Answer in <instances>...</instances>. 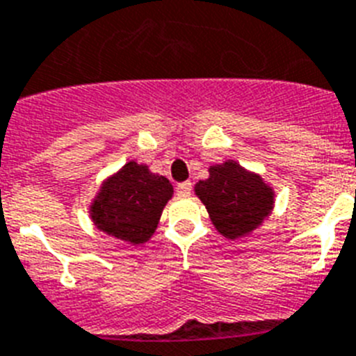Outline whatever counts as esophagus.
<instances>
[{
    "instance_id": "1",
    "label": "esophagus",
    "mask_w": 356,
    "mask_h": 356,
    "mask_svg": "<svg viewBox=\"0 0 356 356\" xmlns=\"http://www.w3.org/2000/svg\"><path fill=\"white\" fill-rule=\"evenodd\" d=\"M191 191H193V184H191V181H181V184H178V187H176V193L180 196L191 195Z\"/></svg>"
}]
</instances>
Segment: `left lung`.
<instances>
[{"instance_id": "obj_1", "label": "left lung", "mask_w": 356, "mask_h": 356, "mask_svg": "<svg viewBox=\"0 0 356 356\" xmlns=\"http://www.w3.org/2000/svg\"><path fill=\"white\" fill-rule=\"evenodd\" d=\"M209 175L196 184L195 191L224 236L251 233L271 213L273 193L260 176L248 172L236 161L213 165Z\"/></svg>"}]
</instances>
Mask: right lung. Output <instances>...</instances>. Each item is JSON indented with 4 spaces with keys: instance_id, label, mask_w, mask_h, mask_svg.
I'll list each match as a JSON object with an SVG mask.
<instances>
[{
    "instance_id": "right-lung-1",
    "label": "right lung",
    "mask_w": 356,
    "mask_h": 356,
    "mask_svg": "<svg viewBox=\"0 0 356 356\" xmlns=\"http://www.w3.org/2000/svg\"><path fill=\"white\" fill-rule=\"evenodd\" d=\"M172 196L171 181L149 172L145 165L129 161L105 181L92 205V220L111 236L143 243L154 233L161 211Z\"/></svg>"
}]
</instances>
